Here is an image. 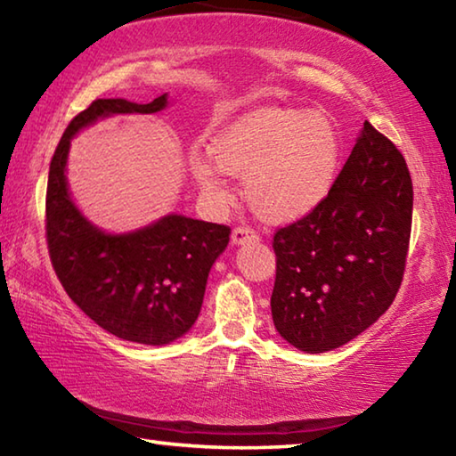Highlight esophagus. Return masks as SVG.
Masks as SVG:
<instances>
[{
    "label": "esophagus",
    "mask_w": 456,
    "mask_h": 456,
    "mask_svg": "<svg viewBox=\"0 0 456 456\" xmlns=\"http://www.w3.org/2000/svg\"><path fill=\"white\" fill-rule=\"evenodd\" d=\"M247 241H259V235L249 227H235L233 233H231V243L243 245Z\"/></svg>",
    "instance_id": "obj_1"
}]
</instances>
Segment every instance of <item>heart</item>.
I'll return each instance as SVG.
<instances>
[{
  "mask_svg": "<svg viewBox=\"0 0 456 456\" xmlns=\"http://www.w3.org/2000/svg\"><path fill=\"white\" fill-rule=\"evenodd\" d=\"M344 144L338 126L307 108H264L223 126L211 152L192 149L189 173L211 207H227L245 179L247 203L261 221L291 225L314 215L336 187Z\"/></svg>",
  "mask_w": 456,
  "mask_h": 456,
  "instance_id": "obj_1",
  "label": "heart"
}]
</instances>
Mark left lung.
Instances as JSON below:
<instances>
[{
	"label": "left lung",
	"mask_w": 456,
	"mask_h": 456,
	"mask_svg": "<svg viewBox=\"0 0 456 456\" xmlns=\"http://www.w3.org/2000/svg\"><path fill=\"white\" fill-rule=\"evenodd\" d=\"M412 223L406 160L366 120L326 203L273 237L272 315L305 354L348 344L395 302Z\"/></svg>",
	"instance_id": "left-lung-1"
}]
</instances>
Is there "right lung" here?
I'll list each match as a JSON object with an SVG mask.
<instances>
[{
    "label": "right lung",
    "mask_w": 456,
    "mask_h": 456,
    "mask_svg": "<svg viewBox=\"0 0 456 456\" xmlns=\"http://www.w3.org/2000/svg\"><path fill=\"white\" fill-rule=\"evenodd\" d=\"M168 94L149 104L98 98L80 112L50 163L45 235L52 265L68 296L108 334L167 346L197 322L207 277L229 243V227L168 213L126 233H108L84 215L68 187L72 138L117 114H157Z\"/></svg>",
    "instance_id": "add662e5"
}]
</instances>
